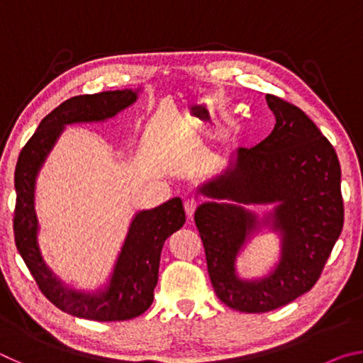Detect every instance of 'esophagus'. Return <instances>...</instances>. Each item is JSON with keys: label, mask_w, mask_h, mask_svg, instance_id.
<instances>
[{"label": "esophagus", "mask_w": 363, "mask_h": 363, "mask_svg": "<svg viewBox=\"0 0 363 363\" xmlns=\"http://www.w3.org/2000/svg\"><path fill=\"white\" fill-rule=\"evenodd\" d=\"M196 206H199V203L194 199H189L184 201V210H186V214H187V219H192L194 218V213L196 210Z\"/></svg>", "instance_id": "esophagus-1"}]
</instances>
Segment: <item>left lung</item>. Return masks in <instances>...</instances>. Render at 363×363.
<instances>
[{
    "label": "left lung",
    "instance_id": "8db88e82",
    "mask_svg": "<svg viewBox=\"0 0 363 363\" xmlns=\"http://www.w3.org/2000/svg\"><path fill=\"white\" fill-rule=\"evenodd\" d=\"M275 115L269 136L196 189L210 201L195 211L216 296L256 314L291 303L315 285L344 223L341 167L333 145L303 110L266 94ZM248 204H274L261 221ZM281 233V257L261 279L236 275L240 251L261 226Z\"/></svg>",
    "mask_w": 363,
    "mask_h": 363
}]
</instances>
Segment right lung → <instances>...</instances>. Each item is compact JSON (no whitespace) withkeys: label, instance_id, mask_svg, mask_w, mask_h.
<instances>
[{"label":"right lung","instance_id":"obj_1","mask_svg":"<svg viewBox=\"0 0 363 363\" xmlns=\"http://www.w3.org/2000/svg\"><path fill=\"white\" fill-rule=\"evenodd\" d=\"M138 91H104L67 99L41 120L23 147L16 164L14 237L17 250L43 294L73 317L97 322L130 320L149 309L158 281L160 255L164 240L186 223L179 196L152 210L134 214L107 285L96 291L67 286L43 259L38 247V218L35 211V186L43 163L67 125L112 118L138 101Z\"/></svg>","mask_w":363,"mask_h":363}]
</instances>
